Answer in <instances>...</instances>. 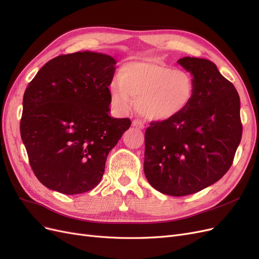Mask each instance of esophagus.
<instances>
[{
  "label": "esophagus",
  "mask_w": 259,
  "mask_h": 259,
  "mask_svg": "<svg viewBox=\"0 0 259 259\" xmlns=\"http://www.w3.org/2000/svg\"><path fill=\"white\" fill-rule=\"evenodd\" d=\"M132 125L133 126H136V127H138V128H144L145 127V125H144V123L142 122V121H139V120H137V119H135V120H133V122H132Z\"/></svg>",
  "instance_id": "obj_1"
}]
</instances>
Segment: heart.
<instances>
[{
	"instance_id": "1",
	"label": "heart",
	"mask_w": 259,
	"mask_h": 259,
	"mask_svg": "<svg viewBox=\"0 0 259 259\" xmlns=\"http://www.w3.org/2000/svg\"><path fill=\"white\" fill-rule=\"evenodd\" d=\"M194 94V80L185 70L173 69L155 59L131 61L112 81L109 95L112 106L127 112L137 101L138 111L151 121H165L189 105Z\"/></svg>"
}]
</instances>
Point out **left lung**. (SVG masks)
Listing matches in <instances>:
<instances>
[{
	"label": "left lung",
	"mask_w": 259,
	"mask_h": 259,
	"mask_svg": "<svg viewBox=\"0 0 259 259\" xmlns=\"http://www.w3.org/2000/svg\"><path fill=\"white\" fill-rule=\"evenodd\" d=\"M193 75L191 101L176 116L151 121L145 133V175L154 189L173 195L199 192L221 179L242 137L240 97L214 62L178 60Z\"/></svg>",
	"instance_id": "left-lung-1"
}]
</instances>
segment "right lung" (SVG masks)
Instances as JSON below:
<instances>
[{
  "mask_svg": "<svg viewBox=\"0 0 259 259\" xmlns=\"http://www.w3.org/2000/svg\"><path fill=\"white\" fill-rule=\"evenodd\" d=\"M115 60L77 52L50 60L23 94L20 135L40 182L65 194L88 192L131 120L109 115Z\"/></svg>",
  "mask_w": 259,
  "mask_h": 259,
  "instance_id": "obj_1",
  "label": "right lung"
}]
</instances>
